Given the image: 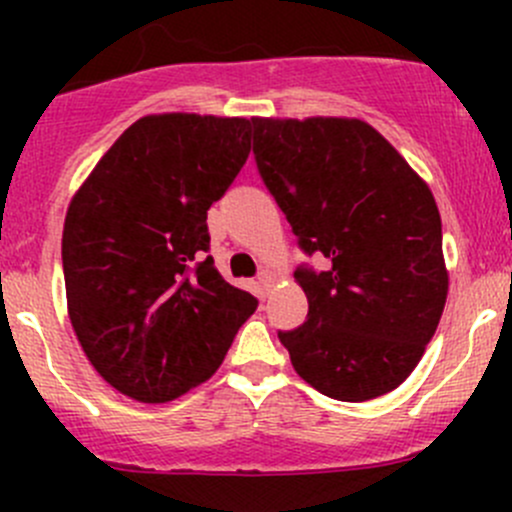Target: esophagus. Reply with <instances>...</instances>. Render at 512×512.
I'll list each match as a JSON object with an SVG mask.
<instances>
[{
	"instance_id": "obj_1",
	"label": "esophagus",
	"mask_w": 512,
	"mask_h": 512,
	"mask_svg": "<svg viewBox=\"0 0 512 512\" xmlns=\"http://www.w3.org/2000/svg\"><path fill=\"white\" fill-rule=\"evenodd\" d=\"M257 280H260V285H262V289H265V292H270L272 285L277 282V275L272 270H262L260 275H257Z\"/></svg>"
}]
</instances>
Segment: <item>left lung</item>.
I'll return each mask as SVG.
<instances>
[{"mask_svg":"<svg viewBox=\"0 0 512 512\" xmlns=\"http://www.w3.org/2000/svg\"><path fill=\"white\" fill-rule=\"evenodd\" d=\"M255 160L299 247L307 322L280 332L319 394L369 401L409 379L448 294L441 215L426 180L359 118H252Z\"/></svg>","mask_w":512,"mask_h":512,"instance_id":"1","label":"left lung"}]
</instances>
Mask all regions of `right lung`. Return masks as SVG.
Listing matches in <instances>:
<instances>
[{
    "instance_id": "add662e5",
    "label": "right lung",
    "mask_w": 512,
    "mask_h": 512,
    "mask_svg": "<svg viewBox=\"0 0 512 512\" xmlns=\"http://www.w3.org/2000/svg\"><path fill=\"white\" fill-rule=\"evenodd\" d=\"M250 138L247 118L143 116L71 198L61 237L71 327L123 396L163 404L208 381L257 309L205 257L208 210Z\"/></svg>"
}]
</instances>
